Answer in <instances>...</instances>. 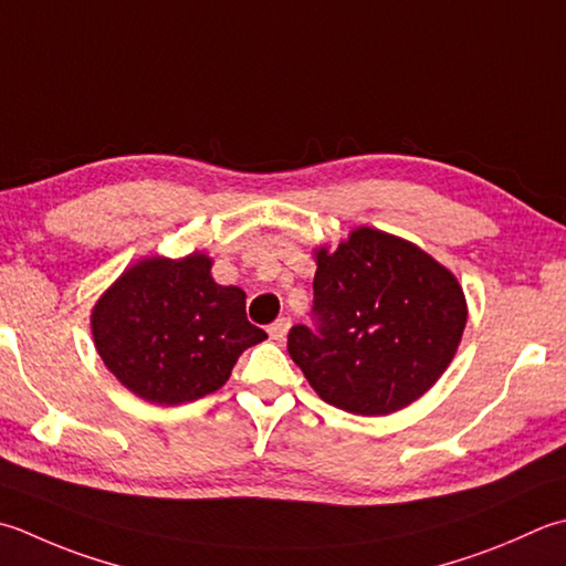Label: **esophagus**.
<instances>
[{
  "instance_id": "34e87169",
  "label": "esophagus",
  "mask_w": 566,
  "mask_h": 566,
  "mask_svg": "<svg viewBox=\"0 0 566 566\" xmlns=\"http://www.w3.org/2000/svg\"><path fill=\"white\" fill-rule=\"evenodd\" d=\"M290 328H292V321L290 318H276L274 324L270 326V338L274 343H284L286 334H290Z\"/></svg>"
}]
</instances>
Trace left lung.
I'll return each mask as SVG.
<instances>
[{
    "label": "left lung",
    "instance_id": "8db88e82",
    "mask_svg": "<svg viewBox=\"0 0 566 566\" xmlns=\"http://www.w3.org/2000/svg\"><path fill=\"white\" fill-rule=\"evenodd\" d=\"M318 328L294 326L292 360L321 400L380 417L434 385L467 328V296L453 272L415 242L360 226L336 250H314Z\"/></svg>",
    "mask_w": 566,
    "mask_h": 566
}]
</instances>
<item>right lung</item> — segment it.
<instances>
[{"label": "right lung", "mask_w": 566, "mask_h": 566, "mask_svg": "<svg viewBox=\"0 0 566 566\" xmlns=\"http://www.w3.org/2000/svg\"><path fill=\"white\" fill-rule=\"evenodd\" d=\"M213 260L151 254L122 272L91 314L97 356L144 402L201 400L230 378L240 353L268 334L245 314V292L210 274Z\"/></svg>", "instance_id": "add662e5"}]
</instances>
